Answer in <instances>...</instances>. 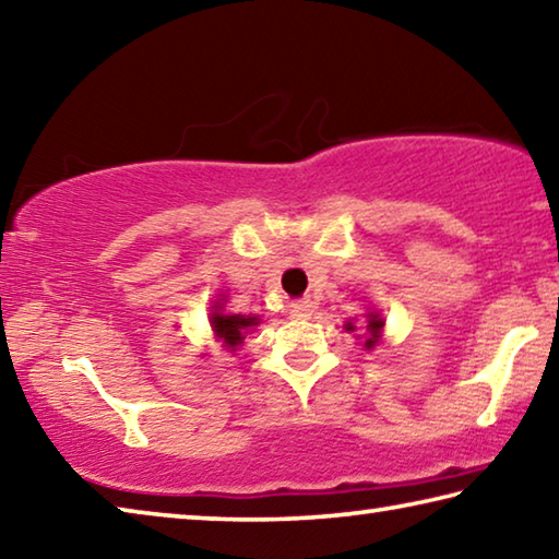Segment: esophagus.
<instances>
[{"instance_id":"obj_1","label":"esophagus","mask_w":559,"mask_h":559,"mask_svg":"<svg viewBox=\"0 0 559 559\" xmlns=\"http://www.w3.org/2000/svg\"><path fill=\"white\" fill-rule=\"evenodd\" d=\"M313 302L310 300H293L290 302V313L296 316V318H310L313 316Z\"/></svg>"}]
</instances>
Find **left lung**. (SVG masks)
I'll return each mask as SVG.
<instances>
[{
    "mask_svg": "<svg viewBox=\"0 0 559 559\" xmlns=\"http://www.w3.org/2000/svg\"><path fill=\"white\" fill-rule=\"evenodd\" d=\"M382 328H384V320L380 318V313H367V340H365V347L372 349L377 343H380L382 337ZM347 330H355L353 323H347Z\"/></svg>",
    "mask_w": 559,
    "mask_h": 559,
    "instance_id": "1",
    "label": "left lung"
}]
</instances>
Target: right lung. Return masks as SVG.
Masks as SVG:
<instances>
[{
  "mask_svg": "<svg viewBox=\"0 0 559 559\" xmlns=\"http://www.w3.org/2000/svg\"><path fill=\"white\" fill-rule=\"evenodd\" d=\"M219 308V306H216ZM253 325H259V318H251V316H224V313H212V330L214 335L222 340L224 347L236 349L241 343L246 333Z\"/></svg>",
  "mask_w": 559,
  "mask_h": 559,
  "instance_id": "right-lung-1",
  "label": "right lung"
}]
</instances>
